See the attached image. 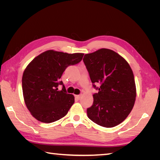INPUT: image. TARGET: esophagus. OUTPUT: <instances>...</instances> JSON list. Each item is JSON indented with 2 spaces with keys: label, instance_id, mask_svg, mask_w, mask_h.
Listing matches in <instances>:
<instances>
[{
  "label": "esophagus",
  "instance_id": "1",
  "mask_svg": "<svg viewBox=\"0 0 160 160\" xmlns=\"http://www.w3.org/2000/svg\"><path fill=\"white\" fill-rule=\"evenodd\" d=\"M81 95H75V98L77 99H79L80 98H81Z\"/></svg>",
  "mask_w": 160,
  "mask_h": 160
}]
</instances>
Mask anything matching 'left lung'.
<instances>
[{"label": "left lung", "instance_id": "obj_1", "mask_svg": "<svg viewBox=\"0 0 160 160\" xmlns=\"http://www.w3.org/2000/svg\"><path fill=\"white\" fill-rule=\"evenodd\" d=\"M83 62L93 88V103L87 109L88 118L99 125L113 128L126 119L136 97L133 71L115 51L101 49L85 55ZM99 84V87H96Z\"/></svg>", "mask_w": 160, "mask_h": 160}]
</instances>
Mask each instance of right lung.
I'll return each mask as SVG.
<instances>
[{"mask_svg": "<svg viewBox=\"0 0 160 160\" xmlns=\"http://www.w3.org/2000/svg\"><path fill=\"white\" fill-rule=\"evenodd\" d=\"M83 53L47 51L34 59L23 72L24 99L31 115L43 123H52L65 117L74 96L67 93L61 77L65 69L82 60ZM59 85L63 86L59 91Z\"/></svg>", "mask_w": 160, "mask_h": 160, "instance_id": "right-lung-1", "label": "right lung"}]
</instances>
